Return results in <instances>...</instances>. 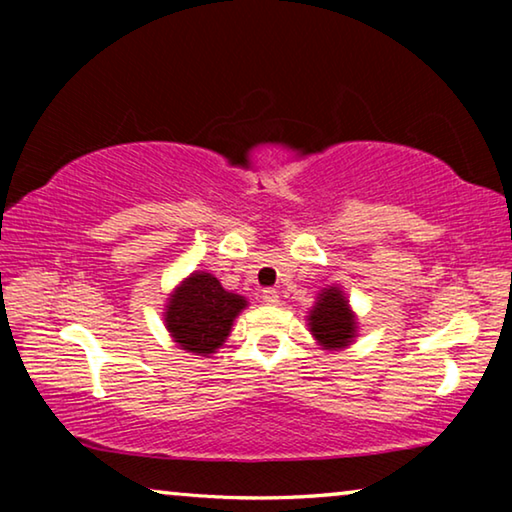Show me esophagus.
Listing matches in <instances>:
<instances>
[{
  "mask_svg": "<svg viewBox=\"0 0 512 512\" xmlns=\"http://www.w3.org/2000/svg\"><path fill=\"white\" fill-rule=\"evenodd\" d=\"M262 300L266 302V305H277V302H280V293H277L275 289H264Z\"/></svg>",
  "mask_w": 512,
  "mask_h": 512,
  "instance_id": "obj_1",
  "label": "esophagus"
}]
</instances>
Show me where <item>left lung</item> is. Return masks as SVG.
<instances>
[{
	"label": "left lung",
	"instance_id": "1",
	"mask_svg": "<svg viewBox=\"0 0 512 512\" xmlns=\"http://www.w3.org/2000/svg\"><path fill=\"white\" fill-rule=\"evenodd\" d=\"M307 320L309 332L325 350L348 348L357 336V318L339 287H327L318 293Z\"/></svg>",
	"mask_w": 512,
	"mask_h": 512
}]
</instances>
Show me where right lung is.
Here are the masks:
<instances>
[{"mask_svg":"<svg viewBox=\"0 0 512 512\" xmlns=\"http://www.w3.org/2000/svg\"><path fill=\"white\" fill-rule=\"evenodd\" d=\"M248 302L221 287L212 273L196 271L178 284L164 309L171 339L201 357H210L228 339L232 323Z\"/></svg>","mask_w":512,"mask_h":512,"instance_id":"add662e5","label":"right lung"}]
</instances>
